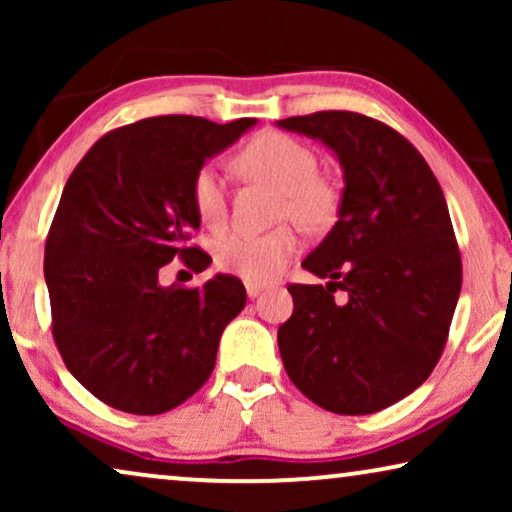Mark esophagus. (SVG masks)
Instances as JSON below:
<instances>
[{
    "mask_svg": "<svg viewBox=\"0 0 512 512\" xmlns=\"http://www.w3.org/2000/svg\"><path fill=\"white\" fill-rule=\"evenodd\" d=\"M244 286H247V296H249V298H256L258 293H261V291L265 289V286L258 284V282H247Z\"/></svg>",
    "mask_w": 512,
    "mask_h": 512,
    "instance_id": "34e87169",
    "label": "esophagus"
}]
</instances>
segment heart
<instances>
[{"instance_id":"heart-1","label":"heart","mask_w":512,"mask_h":512,"mask_svg":"<svg viewBox=\"0 0 512 512\" xmlns=\"http://www.w3.org/2000/svg\"><path fill=\"white\" fill-rule=\"evenodd\" d=\"M240 177L263 181L277 188L275 219L296 221L300 228L319 233L338 221L342 188L328 174L319 172V158L312 146L277 130L256 132L233 156ZM191 200L202 226L219 230L228 219V198L221 174L214 167H200L191 181ZM282 223L268 233H237L221 237L214 247V261L223 272L247 282H270L279 277L303 249L300 230Z\"/></svg>"}]
</instances>
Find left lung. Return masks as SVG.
I'll list each match as a JSON object with an SVG mask.
<instances>
[{
    "mask_svg": "<svg viewBox=\"0 0 512 512\" xmlns=\"http://www.w3.org/2000/svg\"><path fill=\"white\" fill-rule=\"evenodd\" d=\"M277 125L321 139L345 172L340 219L303 261L331 282L289 286L279 354L319 408L370 415L412 394L450 335L461 254L443 188L401 132L370 116L317 111Z\"/></svg>",
    "mask_w": 512,
    "mask_h": 512,
    "instance_id": "8db88e82",
    "label": "left lung"
}]
</instances>
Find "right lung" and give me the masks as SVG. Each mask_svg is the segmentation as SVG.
<instances>
[{
    "label": "right lung",
    "instance_id": "obj_1",
    "mask_svg": "<svg viewBox=\"0 0 512 512\" xmlns=\"http://www.w3.org/2000/svg\"><path fill=\"white\" fill-rule=\"evenodd\" d=\"M256 118L214 123L156 116L107 132L69 174L46 237L44 277L55 347L95 398L130 415H163L214 370L223 328L247 303L244 284L216 275L186 289L158 284L200 228L191 181Z\"/></svg>",
    "mask_w": 512,
    "mask_h": 512
}]
</instances>
